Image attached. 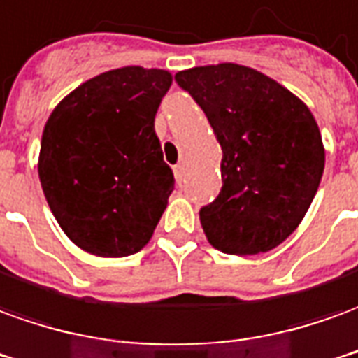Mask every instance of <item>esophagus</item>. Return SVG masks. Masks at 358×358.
Here are the masks:
<instances>
[{
	"mask_svg": "<svg viewBox=\"0 0 358 358\" xmlns=\"http://www.w3.org/2000/svg\"><path fill=\"white\" fill-rule=\"evenodd\" d=\"M184 176H186V166H184V162H178L176 166H174V178L178 184L184 182Z\"/></svg>",
	"mask_w": 358,
	"mask_h": 358,
	"instance_id": "obj_1",
	"label": "esophagus"
}]
</instances>
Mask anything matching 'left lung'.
<instances>
[{
	"instance_id": "obj_1",
	"label": "left lung",
	"mask_w": 358,
	"mask_h": 358,
	"mask_svg": "<svg viewBox=\"0 0 358 358\" xmlns=\"http://www.w3.org/2000/svg\"><path fill=\"white\" fill-rule=\"evenodd\" d=\"M221 145L222 187L199 209L207 240L224 254L279 246L304 219L324 174V145L306 104L250 67L178 71Z\"/></svg>"
}]
</instances>
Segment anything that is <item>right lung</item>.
<instances>
[{
	"label": "right lung",
	"mask_w": 358,
	"mask_h": 358,
	"mask_svg": "<svg viewBox=\"0 0 358 358\" xmlns=\"http://www.w3.org/2000/svg\"><path fill=\"white\" fill-rule=\"evenodd\" d=\"M164 69L122 67L77 87L50 114L38 176L52 213L79 248L131 256L153 236L174 189L155 116Z\"/></svg>",
	"instance_id": "add662e5"
}]
</instances>
